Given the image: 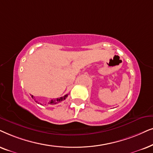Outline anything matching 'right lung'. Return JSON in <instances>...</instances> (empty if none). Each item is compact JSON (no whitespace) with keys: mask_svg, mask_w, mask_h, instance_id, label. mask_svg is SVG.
<instances>
[{"mask_svg":"<svg viewBox=\"0 0 153 153\" xmlns=\"http://www.w3.org/2000/svg\"><path fill=\"white\" fill-rule=\"evenodd\" d=\"M67 97H68V94L65 95V96H64V97H60V98H57V99H52V100L50 101V103H49V104L54 105V104H56V103H59L62 102V101H63L65 100V99H66ZM31 97L33 98V96H31ZM37 102H38V101H37Z\"/></svg>","mask_w":153,"mask_h":153,"instance_id":"right-lung-1","label":"right lung"}]
</instances>
